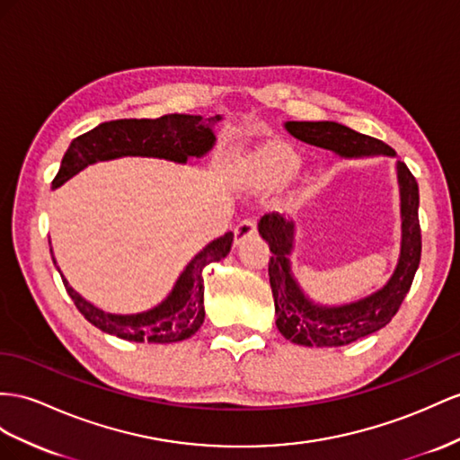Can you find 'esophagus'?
Returning a JSON list of instances; mask_svg holds the SVG:
<instances>
[{"label": "esophagus", "instance_id": "34e87169", "mask_svg": "<svg viewBox=\"0 0 460 460\" xmlns=\"http://www.w3.org/2000/svg\"><path fill=\"white\" fill-rule=\"evenodd\" d=\"M256 233V223L252 219H243L237 227H234V244H241L244 239L252 237Z\"/></svg>", "mask_w": 460, "mask_h": 460}]
</instances>
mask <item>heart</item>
I'll return each instance as SVG.
<instances>
[{
  "mask_svg": "<svg viewBox=\"0 0 460 460\" xmlns=\"http://www.w3.org/2000/svg\"><path fill=\"white\" fill-rule=\"evenodd\" d=\"M299 169V157L288 147L266 149L256 159V174L262 182L289 179Z\"/></svg>",
  "mask_w": 460,
  "mask_h": 460,
  "instance_id": "1",
  "label": "heart"
}]
</instances>
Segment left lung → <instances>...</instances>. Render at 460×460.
Segmentation results:
<instances>
[{
	"label": "left lung",
	"instance_id": "8db88e82",
	"mask_svg": "<svg viewBox=\"0 0 460 460\" xmlns=\"http://www.w3.org/2000/svg\"><path fill=\"white\" fill-rule=\"evenodd\" d=\"M284 128L296 139L331 151L344 161L371 157L394 159L400 192V254L391 278L369 296L338 305L311 299L293 274L291 254L296 249V221L279 211H270L258 221V233L272 252L268 276L274 293L276 326L281 336L305 348L346 346L381 331L391 323L416 276L421 256L418 182L406 164L396 159L394 149L344 124L332 120H288Z\"/></svg>",
	"mask_w": 460,
	"mask_h": 460
}]
</instances>
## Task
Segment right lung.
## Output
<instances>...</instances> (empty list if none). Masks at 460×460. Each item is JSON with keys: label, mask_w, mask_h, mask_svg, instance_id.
I'll return each instance as SVG.
<instances>
[{"label": "right lung", "mask_w": 460, "mask_h": 460, "mask_svg": "<svg viewBox=\"0 0 460 460\" xmlns=\"http://www.w3.org/2000/svg\"><path fill=\"white\" fill-rule=\"evenodd\" d=\"M221 120V114L211 118L198 114H164L155 120L146 118V120H112L99 124L69 144L52 188L56 190V188L64 186L75 174L85 171L89 164L122 157L163 159L174 164H186L188 161L199 163L214 149L217 139L214 128ZM231 244L233 233H226L209 241L182 268L167 297L153 305L151 309L136 313L107 311L85 299L69 286L56 262L52 246L50 252L69 297L93 326L107 334L129 340V342L174 344L190 338L204 324L206 309L202 272L208 264L223 261L229 254Z\"/></svg>", "instance_id": "add662e5"}]
</instances>
